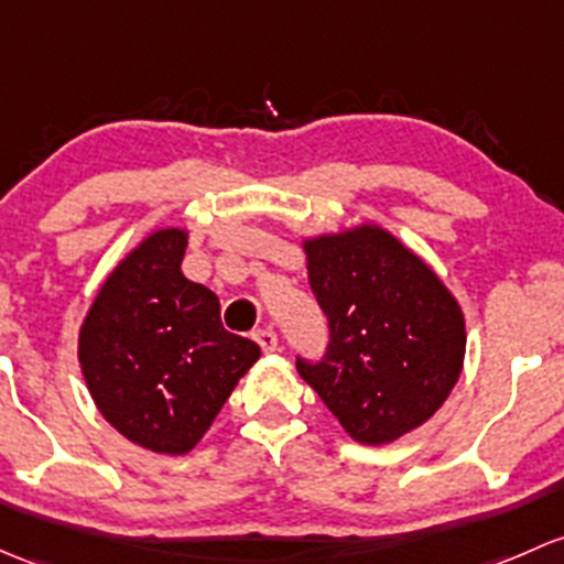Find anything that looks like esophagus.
<instances>
[{
  "label": "esophagus",
  "instance_id": "1",
  "mask_svg": "<svg viewBox=\"0 0 564 564\" xmlns=\"http://www.w3.org/2000/svg\"><path fill=\"white\" fill-rule=\"evenodd\" d=\"M253 340H257L259 346H262L264 354H272V351H275V348H278V335H275V332H272L270 327L253 332Z\"/></svg>",
  "mask_w": 564,
  "mask_h": 564
}]
</instances>
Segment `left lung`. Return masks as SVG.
Returning a JSON list of instances; mask_svg holds the SVG:
<instances>
[{
	"mask_svg": "<svg viewBox=\"0 0 564 564\" xmlns=\"http://www.w3.org/2000/svg\"><path fill=\"white\" fill-rule=\"evenodd\" d=\"M329 322L322 361L297 359L343 430L383 446L446 402L465 361V316L424 259L376 224L302 240Z\"/></svg>",
	"mask_w": 564,
	"mask_h": 564,
	"instance_id": "8db88e82",
	"label": "left lung"
}]
</instances>
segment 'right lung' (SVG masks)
Masks as SVG:
<instances>
[{
	"instance_id": "1",
	"label": "right lung",
	"mask_w": 564,
	"mask_h": 564,
	"mask_svg": "<svg viewBox=\"0 0 564 564\" xmlns=\"http://www.w3.org/2000/svg\"><path fill=\"white\" fill-rule=\"evenodd\" d=\"M186 229H156L105 278L83 318L88 394L127 441L188 454L262 357L221 324L218 297L181 272Z\"/></svg>"
}]
</instances>
